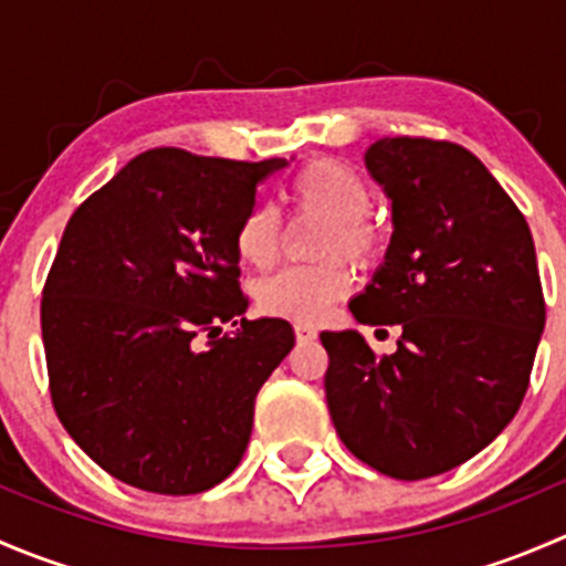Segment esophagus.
Returning a JSON list of instances; mask_svg holds the SVG:
<instances>
[{
    "label": "esophagus",
    "instance_id": "1",
    "mask_svg": "<svg viewBox=\"0 0 566 566\" xmlns=\"http://www.w3.org/2000/svg\"><path fill=\"white\" fill-rule=\"evenodd\" d=\"M293 331H295V339H298V342L317 339V328H315V325H310V323H295Z\"/></svg>",
    "mask_w": 566,
    "mask_h": 566
}]
</instances>
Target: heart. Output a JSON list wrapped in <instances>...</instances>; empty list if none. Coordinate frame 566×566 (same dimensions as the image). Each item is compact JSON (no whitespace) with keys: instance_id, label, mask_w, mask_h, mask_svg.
Instances as JSON below:
<instances>
[{"instance_id":"heart-1","label":"heart","mask_w":566,"mask_h":566,"mask_svg":"<svg viewBox=\"0 0 566 566\" xmlns=\"http://www.w3.org/2000/svg\"><path fill=\"white\" fill-rule=\"evenodd\" d=\"M287 202L298 216L325 219L317 256H347L367 268L384 254V230L369 216L373 193L350 164L336 158L304 164L290 182ZM282 235L279 210L271 205H254L235 232L238 256L254 268H271L282 254ZM350 287V268L342 260H325L262 279L256 284V306L268 317L317 323L328 315L331 306L347 298Z\"/></svg>"}]
</instances>
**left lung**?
<instances>
[{
  "mask_svg": "<svg viewBox=\"0 0 566 566\" xmlns=\"http://www.w3.org/2000/svg\"><path fill=\"white\" fill-rule=\"evenodd\" d=\"M367 169L391 199V243L350 312L399 325L378 356L323 331L325 399L342 443L386 476H438L482 452L521 408L545 328L531 230L482 161L424 136L378 139Z\"/></svg>",
  "mask_w": 566,
  "mask_h": 566,
  "instance_id": "obj_1",
  "label": "left lung"
}]
</instances>
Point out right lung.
<instances>
[{
    "mask_svg": "<svg viewBox=\"0 0 566 566\" xmlns=\"http://www.w3.org/2000/svg\"><path fill=\"white\" fill-rule=\"evenodd\" d=\"M282 167L156 147L62 232L40 301L51 402L67 436L130 488L202 493L247 452L256 391L295 334L287 319L243 317L235 232ZM221 322L242 328L219 337Z\"/></svg>",
    "mask_w": 566,
    "mask_h": 566,
    "instance_id": "add662e5",
    "label": "right lung"
}]
</instances>
